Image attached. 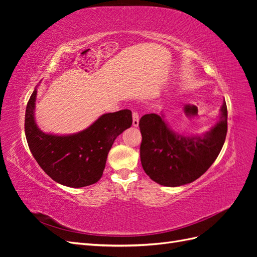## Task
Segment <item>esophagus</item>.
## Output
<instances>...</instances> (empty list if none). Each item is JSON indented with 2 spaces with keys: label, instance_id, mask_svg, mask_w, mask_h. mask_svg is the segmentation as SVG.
<instances>
[{
  "label": "esophagus",
  "instance_id": "1",
  "mask_svg": "<svg viewBox=\"0 0 257 257\" xmlns=\"http://www.w3.org/2000/svg\"><path fill=\"white\" fill-rule=\"evenodd\" d=\"M133 126H138L139 125V114L136 111H133Z\"/></svg>",
  "mask_w": 257,
  "mask_h": 257
}]
</instances>
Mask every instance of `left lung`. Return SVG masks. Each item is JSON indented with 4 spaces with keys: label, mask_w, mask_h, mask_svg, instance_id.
Returning <instances> with one entry per match:
<instances>
[{
    "label": "left lung",
    "mask_w": 257,
    "mask_h": 257,
    "mask_svg": "<svg viewBox=\"0 0 257 257\" xmlns=\"http://www.w3.org/2000/svg\"><path fill=\"white\" fill-rule=\"evenodd\" d=\"M141 161L145 173L164 186H180L204 175L219 155L227 133V107H221L220 120L203 135L179 134L168 126L164 115L142 116Z\"/></svg>",
    "instance_id": "obj_1"
}]
</instances>
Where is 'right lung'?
<instances>
[{
    "label": "right lung",
    "mask_w": 257,
    "mask_h": 257,
    "mask_svg": "<svg viewBox=\"0 0 257 257\" xmlns=\"http://www.w3.org/2000/svg\"><path fill=\"white\" fill-rule=\"evenodd\" d=\"M36 94L35 88L27 105L25 131L31 153L38 165L52 180L69 188L97 182L103 176L114 139L132 125V111L124 109L102 114L89 127L76 134H46L35 122Z\"/></svg>",
    "instance_id": "obj_1"
}]
</instances>
